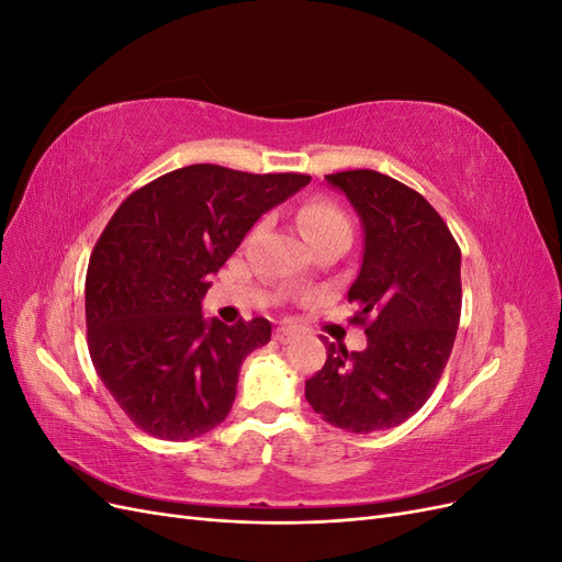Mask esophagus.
Segmentation results:
<instances>
[{"instance_id": "34e87169", "label": "esophagus", "mask_w": 562, "mask_h": 562, "mask_svg": "<svg viewBox=\"0 0 562 562\" xmlns=\"http://www.w3.org/2000/svg\"><path fill=\"white\" fill-rule=\"evenodd\" d=\"M295 335H297V333H295V328H288V326H281V328H277V330H274V339H279L281 345L291 342V339H293Z\"/></svg>"}]
</instances>
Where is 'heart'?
I'll list each match as a JSON object with an SVG mask.
<instances>
[{
  "mask_svg": "<svg viewBox=\"0 0 562 562\" xmlns=\"http://www.w3.org/2000/svg\"><path fill=\"white\" fill-rule=\"evenodd\" d=\"M297 225L304 239L312 246L323 239H330V236H351V223L347 213L335 201L323 196L304 203L297 211Z\"/></svg>",
  "mask_w": 562,
  "mask_h": 562,
  "instance_id": "1",
  "label": "heart"
}]
</instances>
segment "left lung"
Masks as SVG:
<instances>
[{
  "mask_svg": "<svg viewBox=\"0 0 562 562\" xmlns=\"http://www.w3.org/2000/svg\"><path fill=\"white\" fill-rule=\"evenodd\" d=\"M326 180L351 201L363 225V262L349 288L351 318L368 347L328 345L304 384L314 411L351 434L398 427L427 403L450 359L462 314V252L431 203L378 171Z\"/></svg>",
  "mask_w": 562,
  "mask_h": 562,
  "instance_id": "left-lung-1",
  "label": "left lung"
}]
</instances>
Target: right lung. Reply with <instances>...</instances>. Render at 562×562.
Here are the masks:
<instances>
[{"mask_svg": "<svg viewBox=\"0 0 562 562\" xmlns=\"http://www.w3.org/2000/svg\"><path fill=\"white\" fill-rule=\"evenodd\" d=\"M310 180L194 164L147 182L110 217L87 269L89 351L135 427L190 440L229 415L241 363L269 342L271 323L225 326L201 314V300L260 215Z\"/></svg>", "mask_w": 562, "mask_h": 562, "instance_id": "1", "label": "right lung"}]
</instances>
